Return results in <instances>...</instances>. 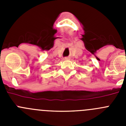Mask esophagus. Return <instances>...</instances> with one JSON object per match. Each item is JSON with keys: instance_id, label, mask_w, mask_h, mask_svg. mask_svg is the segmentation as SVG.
<instances>
[{"instance_id": "obj_1", "label": "esophagus", "mask_w": 126, "mask_h": 126, "mask_svg": "<svg viewBox=\"0 0 126 126\" xmlns=\"http://www.w3.org/2000/svg\"><path fill=\"white\" fill-rule=\"evenodd\" d=\"M64 59H65V60H68V59H69V57H64Z\"/></svg>"}]
</instances>
